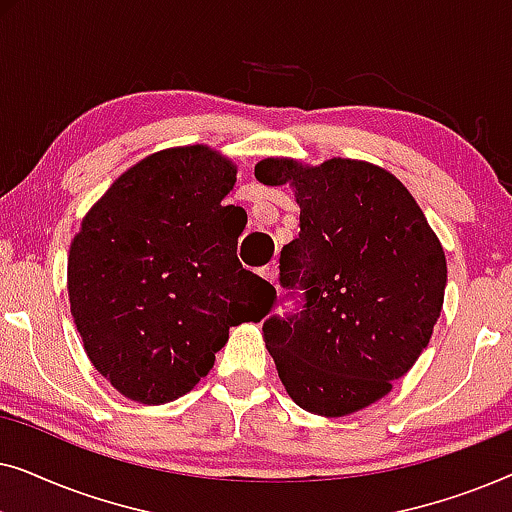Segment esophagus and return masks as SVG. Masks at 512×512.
Instances as JSON below:
<instances>
[{"instance_id":"obj_1","label":"esophagus","mask_w":512,"mask_h":512,"mask_svg":"<svg viewBox=\"0 0 512 512\" xmlns=\"http://www.w3.org/2000/svg\"><path fill=\"white\" fill-rule=\"evenodd\" d=\"M277 263H270V265H265V268H261V277L263 279H268L270 284H277Z\"/></svg>"}]
</instances>
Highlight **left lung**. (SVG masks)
I'll use <instances>...</instances> for the list:
<instances>
[{
	"instance_id": "left-lung-1",
	"label": "left lung",
	"mask_w": 512,
	"mask_h": 512,
	"mask_svg": "<svg viewBox=\"0 0 512 512\" xmlns=\"http://www.w3.org/2000/svg\"><path fill=\"white\" fill-rule=\"evenodd\" d=\"M254 174L265 186L289 181L300 205V233L279 256V284L300 310L265 319V347L300 408L352 415L387 396L429 345L445 251L408 188L382 167L265 158Z\"/></svg>"
}]
</instances>
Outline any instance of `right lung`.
Listing matches in <instances>:
<instances>
[{"label": "right lung", "instance_id": "obj_1", "mask_svg": "<svg viewBox=\"0 0 512 512\" xmlns=\"http://www.w3.org/2000/svg\"><path fill=\"white\" fill-rule=\"evenodd\" d=\"M235 165L207 146L144 158L81 221L67 263L72 317L95 370L137 403L191 391L228 328L261 321L277 291L237 261Z\"/></svg>", "mask_w": 512, "mask_h": 512}]
</instances>
